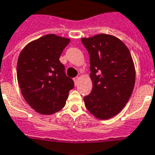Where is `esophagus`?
Masks as SVG:
<instances>
[{
	"mask_svg": "<svg viewBox=\"0 0 155 155\" xmlns=\"http://www.w3.org/2000/svg\"><path fill=\"white\" fill-rule=\"evenodd\" d=\"M78 81H79V77H76V78H74V84H77Z\"/></svg>",
	"mask_w": 155,
	"mask_h": 155,
	"instance_id": "obj_1",
	"label": "esophagus"
}]
</instances>
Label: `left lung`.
<instances>
[{"mask_svg":"<svg viewBox=\"0 0 155 155\" xmlns=\"http://www.w3.org/2000/svg\"><path fill=\"white\" fill-rule=\"evenodd\" d=\"M89 55L93 89L84 98L86 108L96 118L107 120L126 106L136 82V69L130 52L121 40L100 34L82 38Z\"/></svg>","mask_w":155,"mask_h":155,"instance_id":"1","label":"left lung"}]
</instances>
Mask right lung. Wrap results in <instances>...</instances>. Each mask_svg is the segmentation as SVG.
<instances>
[{
	"instance_id": "1",
	"label": "right lung",
	"mask_w": 155,
	"mask_h": 155,
	"mask_svg": "<svg viewBox=\"0 0 155 155\" xmlns=\"http://www.w3.org/2000/svg\"><path fill=\"white\" fill-rule=\"evenodd\" d=\"M71 40L47 34L23 48L17 61V80L23 97L37 113L51 115L62 109L74 81L59 58Z\"/></svg>"
}]
</instances>
